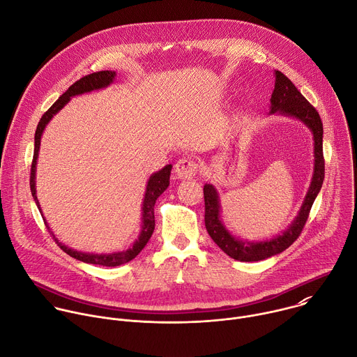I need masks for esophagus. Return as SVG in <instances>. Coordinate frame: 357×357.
Instances as JSON below:
<instances>
[{"label":"esophagus","instance_id":"34e87169","mask_svg":"<svg viewBox=\"0 0 357 357\" xmlns=\"http://www.w3.org/2000/svg\"><path fill=\"white\" fill-rule=\"evenodd\" d=\"M197 168H199V165L195 161H192L189 158H182L175 164L174 172L178 179H190L196 175Z\"/></svg>","mask_w":357,"mask_h":357}]
</instances>
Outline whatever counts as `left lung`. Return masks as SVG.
Returning <instances> with one entry per match:
<instances>
[{
  "instance_id": "obj_1",
  "label": "left lung",
  "mask_w": 357,
  "mask_h": 357,
  "mask_svg": "<svg viewBox=\"0 0 357 357\" xmlns=\"http://www.w3.org/2000/svg\"><path fill=\"white\" fill-rule=\"evenodd\" d=\"M269 114L296 119L311 132L314 140V169L310 188L291 224L282 234L264 241H248L236 238L235 235H232L221 218V200L218 190L211 183H206L203 186L204 224L208 235L221 251H224L232 259L241 262H258L268 259L287 250L298 238L308 218L311 206L322 188L325 175V162L322 154L324 129L321 117L312 105L308 103V100L296 88V85L280 71H275V89L271 96Z\"/></svg>"
}]
</instances>
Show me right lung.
<instances>
[{"instance_id": "1", "label": "right lung", "mask_w": 357, "mask_h": 357, "mask_svg": "<svg viewBox=\"0 0 357 357\" xmlns=\"http://www.w3.org/2000/svg\"><path fill=\"white\" fill-rule=\"evenodd\" d=\"M116 78V71H99V73H92L89 75L82 77L81 79H78L77 82H74L53 105L52 107L42 116L40 122L36 128V133H35V153H33V161H32V168H31V190H32V196L35 199V203L39 208V211L42 213L40 204H39V199L36 196V164H38V157H39V149H40V140H42V135L46 129V126L49 125V122L53 119L54 114H57L68 102L71 98L77 96V95H82V93H88V92H93V91H99L103 88H107L109 85L113 84ZM171 169L172 165L168 164L165 165L162 169L154 172L149 181H147V186H146V193H144V199H143V204H142V228H140V234L136 238V241L123 251H116V252H109V254H96V252H82V251H77L73 250L61 243H59V240L56 238V235L53 234V231L50 229L46 218L42 217L45 220V224L49 229V232L53 235L54 241L57 243V245L70 257H73L74 259H78L81 262L85 264H92V265H100V266H119L130 262L132 259H135L142 251L143 248L147 245L149 240L151 238V235L154 232L155 228V218H154V206H155V200L160 197L161 193H164V190L169 186V175H171Z\"/></svg>"}]
</instances>
